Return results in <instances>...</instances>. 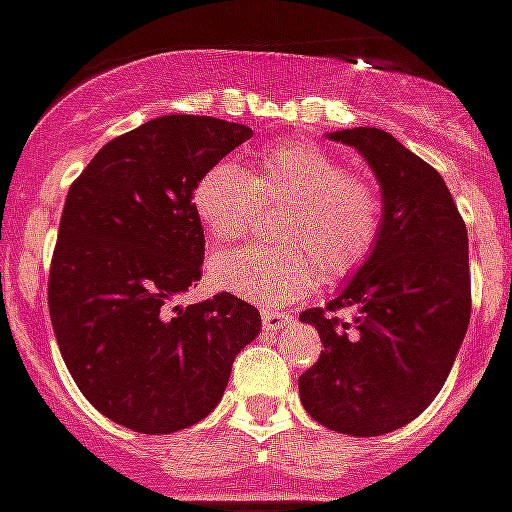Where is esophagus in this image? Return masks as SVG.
I'll use <instances>...</instances> for the list:
<instances>
[{
	"label": "esophagus",
	"instance_id": "obj_1",
	"mask_svg": "<svg viewBox=\"0 0 512 512\" xmlns=\"http://www.w3.org/2000/svg\"><path fill=\"white\" fill-rule=\"evenodd\" d=\"M290 321L292 318L285 316V313H279V310H261V323H264V329L269 331V334L290 326Z\"/></svg>",
	"mask_w": 512,
	"mask_h": 512
}]
</instances>
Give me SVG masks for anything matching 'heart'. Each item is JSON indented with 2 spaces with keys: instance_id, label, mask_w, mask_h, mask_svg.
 <instances>
[{
  "instance_id": "obj_1",
  "label": "heart",
  "mask_w": 512,
  "mask_h": 512,
  "mask_svg": "<svg viewBox=\"0 0 512 512\" xmlns=\"http://www.w3.org/2000/svg\"><path fill=\"white\" fill-rule=\"evenodd\" d=\"M259 199L287 202L279 238L292 246H243L209 261L212 285L261 305H287L316 290L321 277L360 269L381 238L383 199L368 178L347 173L334 152L313 142H277L251 170L233 160L209 165L191 207L214 246L246 233Z\"/></svg>"
}]
</instances>
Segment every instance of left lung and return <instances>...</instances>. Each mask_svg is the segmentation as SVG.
I'll return each instance as SVG.
<instances>
[{"instance_id":"1","label":"left lung","mask_w":512,"mask_h":512,"mask_svg":"<svg viewBox=\"0 0 512 512\" xmlns=\"http://www.w3.org/2000/svg\"><path fill=\"white\" fill-rule=\"evenodd\" d=\"M365 157L381 186L383 227L368 261L300 321L323 352L300 375V401L318 425L373 438L409 425L443 388L471 316L469 238L432 165L375 126L326 134ZM334 309H349L342 322Z\"/></svg>"}]
</instances>
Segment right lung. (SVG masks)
Listing matches in <instances>:
<instances>
[{
    "mask_svg": "<svg viewBox=\"0 0 512 512\" xmlns=\"http://www.w3.org/2000/svg\"><path fill=\"white\" fill-rule=\"evenodd\" d=\"M251 134L212 116H157L111 139L69 189L48 310L74 383L116 425L168 435L202 422L259 336V310L230 292L176 303L202 279L194 183Z\"/></svg>",
    "mask_w": 512,
    "mask_h": 512,
    "instance_id": "right-lung-1",
    "label": "right lung"
}]
</instances>
